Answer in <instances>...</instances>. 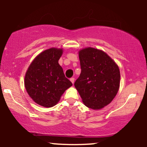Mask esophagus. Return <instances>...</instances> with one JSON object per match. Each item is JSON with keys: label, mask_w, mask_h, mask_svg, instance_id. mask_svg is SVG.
<instances>
[{"label": "esophagus", "mask_w": 147, "mask_h": 147, "mask_svg": "<svg viewBox=\"0 0 147 147\" xmlns=\"http://www.w3.org/2000/svg\"><path fill=\"white\" fill-rule=\"evenodd\" d=\"M70 82H71L72 83V84L75 83V78H74V77H72V78H70Z\"/></svg>", "instance_id": "esophagus-1"}]
</instances>
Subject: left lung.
<instances>
[{"label":"left lung","mask_w":147,"mask_h":147,"mask_svg":"<svg viewBox=\"0 0 147 147\" xmlns=\"http://www.w3.org/2000/svg\"><path fill=\"white\" fill-rule=\"evenodd\" d=\"M78 54L82 72L75 87L84 105L100 110L112 102L119 90V67L102 50L88 47L79 50Z\"/></svg>","instance_id":"left-lung-1"}]
</instances>
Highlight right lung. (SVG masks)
I'll return each mask as SVG.
<instances>
[{"label": "right lung", "mask_w": 147, "mask_h": 147, "mask_svg": "<svg viewBox=\"0 0 147 147\" xmlns=\"http://www.w3.org/2000/svg\"><path fill=\"white\" fill-rule=\"evenodd\" d=\"M63 48H51L38 54L25 75L24 84L32 100L45 108L55 106L72 84L65 77L59 60Z\"/></svg>", "instance_id": "right-lung-1"}]
</instances>
